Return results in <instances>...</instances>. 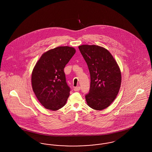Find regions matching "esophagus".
<instances>
[{
  "mask_svg": "<svg viewBox=\"0 0 152 152\" xmlns=\"http://www.w3.org/2000/svg\"><path fill=\"white\" fill-rule=\"evenodd\" d=\"M73 90H74L75 91H80V87H75V88H74V89H73Z\"/></svg>",
  "mask_w": 152,
  "mask_h": 152,
  "instance_id": "obj_1",
  "label": "esophagus"
}]
</instances>
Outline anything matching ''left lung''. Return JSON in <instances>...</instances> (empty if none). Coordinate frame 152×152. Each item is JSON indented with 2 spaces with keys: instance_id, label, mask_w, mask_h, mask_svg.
Instances as JSON below:
<instances>
[{
  "instance_id": "left-lung-1",
  "label": "left lung",
  "mask_w": 152,
  "mask_h": 152,
  "mask_svg": "<svg viewBox=\"0 0 152 152\" xmlns=\"http://www.w3.org/2000/svg\"><path fill=\"white\" fill-rule=\"evenodd\" d=\"M79 49L87 63L91 75L88 105L101 110L115 100L121 83V73L115 59L107 49L96 45H81Z\"/></svg>"
}]
</instances>
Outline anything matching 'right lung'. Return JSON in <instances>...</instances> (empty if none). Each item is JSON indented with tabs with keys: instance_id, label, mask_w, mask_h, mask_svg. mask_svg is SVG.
I'll list each match as a JSON object with an SVG mask.
<instances>
[{
	"instance_id": "1",
	"label": "right lung",
	"mask_w": 152,
	"mask_h": 152,
	"mask_svg": "<svg viewBox=\"0 0 152 152\" xmlns=\"http://www.w3.org/2000/svg\"><path fill=\"white\" fill-rule=\"evenodd\" d=\"M76 52L74 48L61 46L41 56L31 76L34 92L45 108L57 110L65 105L69 96L64 68Z\"/></svg>"
}]
</instances>
